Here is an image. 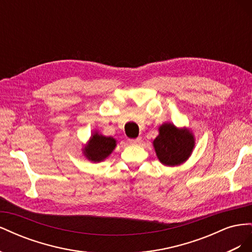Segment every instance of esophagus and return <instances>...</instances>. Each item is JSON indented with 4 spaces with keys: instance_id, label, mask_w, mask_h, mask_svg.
Returning a JSON list of instances; mask_svg holds the SVG:
<instances>
[{
    "instance_id": "esophagus-1",
    "label": "esophagus",
    "mask_w": 252,
    "mask_h": 252,
    "mask_svg": "<svg viewBox=\"0 0 252 252\" xmlns=\"http://www.w3.org/2000/svg\"><path fill=\"white\" fill-rule=\"evenodd\" d=\"M141 138H136V139H129V143L130 144H140L141 143Z\"/></svg>"
}]
</instances>
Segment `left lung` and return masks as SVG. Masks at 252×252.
<instances>
[{"mask_svg":"<svg viewBox=\"0 0 252 252\" xmlns=\"http://www.w3.org/2000/svg\"><path fill=\"white\" fill-rule=\"evenodd\" d=\"M159 134L154 141L157 156L164 165L175 166L185 162L194 146L193 135L186 129L171 124L159 127Z\"/></svg>","mask_w":252,"mask_h":252,"instance_id":"left-lung-1","label":"left lung"}]
</instances>
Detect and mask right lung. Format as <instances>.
<instances>
[{
    "mask_svg": "<svg viewBox=\"0 0 252 252\" xmlns=\"http://www.w3.org/2000/svg\"><path fill=\"white\" fill-rule=\"evenodd\" d=\"M114 147H116V140L111 136L95 133L91 136L89 145L85 147L84 154L90 161L100 162L111 154Z\"/></svg>",
    "mask_w": 252,
    "mask_h": 252,
    "instance_id": "obj_1",
    "label": "right lung"
}]
</instances>
